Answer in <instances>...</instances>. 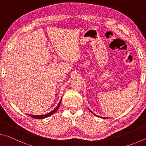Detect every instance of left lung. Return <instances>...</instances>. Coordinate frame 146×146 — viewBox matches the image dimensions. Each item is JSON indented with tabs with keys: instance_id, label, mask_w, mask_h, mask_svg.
Returning a JSON list of instances; mask_svg holds the SVG:
<instances>
[{
	"instance_id": "1",
	"label": "left lung",
	"mask_w": 146,
	"mask_h": 146,
	"mask_svg": "<svg viewBox=\"0 0 146 146\" xmlns=\"http://www.w3.org/2000/svg\"><path fill=\"white\" fill-rule=\"evenodd\" d=\"M89 110H90V111H91V113H93V114H94V113H93V112H92V111H91V110H90V109H89ZM103 118H104V117H103Z\"/></svg>"
}]
</instances>
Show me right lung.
<instances>
[{
  "label": "right lung",
  "mask_w": 146,
  "mask_h": 146,
  "mask_svg": "<svg viewBox=\"0 0 146 146\" xmlns=\"http://www.w3.org/2000/svg\"><path fill=\"white\" fill-rule=\"evenodd\" d=\"M61 100H62V99L60 100V102H59L58 106H56V107L55 109H54V110L52 111L49 112V113H47V114H45V115H30L29 116H30L31 117H33V118H36V119H43V118H45L48 117H49V116H51V115H52L53 114H54V113H55L56 111V110H58V108H59V106H60V105Z\"/></svg>",
  "instance_id": "add662e5"
}]
</instances>
